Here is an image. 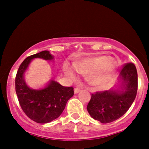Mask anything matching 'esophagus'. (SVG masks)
<instances>
[{
    "label": "esophagus",
    "mask_w": 149,
    "mask_h": 149,
    "mask_svg": "<svg viewBox=\"0 0 149 149\" xmlns=\"http://www.w3.org/2000/svg\"><path fill=\"white\" fill-rule=\"evenodd\" d=\"M80 90H81V89L80 88H76L74 89V92L76 94H77V93H78V92H79Z\"/></svg>",
    "instance_id": "34e87169"
}]
</instances>
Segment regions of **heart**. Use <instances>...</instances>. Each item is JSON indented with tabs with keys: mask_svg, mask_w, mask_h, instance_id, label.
Masks as SVG:
<instances>
[{
	"mask_svg": "<svg viewBox=\"0 0 149 149\" xmlns=\"http://www.w3.org/2000/svg\"><path fill=\"white\" fill-rule=\"evenodd\" d=\"M73 67L77 72L81 74L90 73L89 76L90 83L95 85H101L110 79L112 73L117 67V62L108 56H102L76 61ZM66 71L69 77L76 78L73 70L68 68Z\"/></svg>",
	"mask_w": 149,
	"mask_h": 149,
	"instance_id": "heart-1",
	"label": "heart"
}]
</instances>
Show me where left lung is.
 <instances>
[{
  "mask_svg": "<svg viewBox=\"0 0 149 149\" xmlns=\"http://www.w3.org/2000/svg\"><path fill=\"white\" fill-rule=\"evenodd\" d=\"M122 91L106 90L92 94L87 110L94 119L102 123L115 121L127 111L136 97L138 88L137 71L133 63L123 65L120 71Z\"/></svg>",
  "mask_w": 149,
  "mask_h": 149,
  "instance_id": "obj_1",
  "label": "left lung"
}]
</instances>
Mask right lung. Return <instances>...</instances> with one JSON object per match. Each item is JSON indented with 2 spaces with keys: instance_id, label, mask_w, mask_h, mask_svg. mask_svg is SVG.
I'll return each mask as SVG.
<instances>
[{
  "instance_id": "right-lung-1",
  "label": "right lung",
  "mask_w": 149,
  "mask_h": 149,
  "mask_svg": "<svg viewBox=\"0 0 149 149\" xmlns=\"http://www.w3.org/2000/svg\"><path fill=\"white\" fill-rule=\"evenodd\" d=\"M34 58L51 60L53 57L45 50L26 57L19 67L15 77V90L19 103L24 113L38 123H47L57 118L68 100L74 95L73 87H65L51 80L42 90H32L24 80V73Z\"/></svg>"
}]
</instances>
